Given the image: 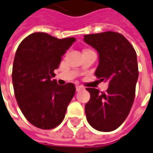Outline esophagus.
<instances>
[{
    "label": "esophagus",
    "instance_id": "1",
    "mask_svg": "<svg viewBox=\"0 0 153 153\" xmlns=\"http://www.w3.org/2000/svg\"><path fill=\"white\" fill-rule=\"evenodd\" d=\"M84 88L83 87H82V86H76V92H79V91H81V90H83Z\"/></svg>",
    "mask_w": 153,
    "mask_h": 153
}]
</instances>
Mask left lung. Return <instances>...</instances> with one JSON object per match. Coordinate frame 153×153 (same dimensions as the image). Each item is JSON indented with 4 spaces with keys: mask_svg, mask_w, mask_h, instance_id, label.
I'll list each match as a JSON object with an SVG mask.
<instances>
[{
    "mask_svg": "<svg viewBox=\"0 0 153 153\" xmlns=\"http://www.w3.org/2000/svg\"><path fill=\"white\" fill-rule=\"evenodd\" d=\"M84 41L99 54L95 76L109 82L106 92L87 88L91 95L85 105L87 120L97 131H112L126 120L135 99L139 75L136 50L116 32L87 34Z\"/></svg>",
    "mask_w": 153,
    "mask_h": 153,
    "instance_id": "1",
    "label": "left lung"
}]
</instances>
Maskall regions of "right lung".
Instances as JSON below:
<instances>
[{"mask_svg": "<svg viewBox=\"0 0 153 153\" xmlns=\"http://www.w3.org/2000/svg\"><path fill=\"white\" fill-rule=\"evenodd\" d=\"M75 40V38L60 39L45 33H33L17 48L12 73L14 94L23 115L39 129L58 126L75 95L74 84L60 86L52 80L62 55Z\"/></svg>", "mask_w": 153, "mask_h": 153, "instance_id": "add662e5", "label": "right lung"}]
</instances>
